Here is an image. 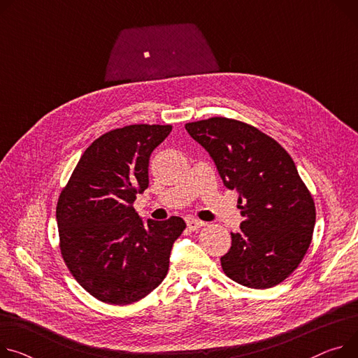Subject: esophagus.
Here are the masks:
<instances>
[{"mask_svg": "<svg viewBox=\"0 0 358 358\" xmlns=\"http://www.w3.org/2000/svg\"><path fill=\"white\" fill-rule=\"evenodd\" d=\"M186 225L190 231H196V229L205 227V222L199 221V219H196V217H186Z\"/></svg>", "mask_w": 358, "mask_h": 358, "instance_id": "34e87169", "label": "esophagus"}]
</instances>
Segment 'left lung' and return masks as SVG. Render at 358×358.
Returning a JSON list of instances; mask_svg holds the SVG:
<instances>
[{"label":"left lung","instance_id":"obj_1","mask_svg":"<svg viewBox=\"0 0 358 358\" xmlns=\"http://www.w3.org/2000/svg\"><path fill=\"white\" fill-rule=\"evenodd\" d=\"M239 194L241 231L221 258L227 277L257 289L281 284L307 254L315 203L287 150L257 127L228 117L185 124Z\"/></svg>","mask_w":358,"mask_h":358}]
</instances>
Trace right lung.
I'll use <instances>...</instances> for the list:
<instances>
[{
  "mask_svg": "<svg viewBox=\"0 0 358 358\" xmlns=\"http://www.w3.org/2000/svg\"><path fill=\"white\" fill-rule=\"evenodd\" d=\"M171 131V124H130L101 134L59 196L62 257L76 281L106 304H133L159 287L186 228L179 216L149 219L146 227L133 208L149 186L150 155Z\"/></svg>",
  "mask_w": 358,
  "mask_h": 358,
  "instance_id": "right-lung-1",
  "label": "right lung"
}]
</instances>
